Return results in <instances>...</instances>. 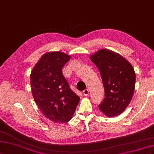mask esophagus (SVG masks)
<instances>
[{
    "label": "esophagus",
    "mask_w": 154,
    "mask_h": 154,
    "mask_svg": "<svg viewBox=\"0 0 154 154\" xmlns=\"http://www.w3.org/2000/svg\"><path fill=\"white\" fill-rule=\"evenodd\" d=\"M82 94H83V95H84L85 96H86V95H88L89 94V90H88V89H86V90H85L84 91H82Z\"/></svg>",
    "instance_id": "esophagus-1"
}]
</instances>
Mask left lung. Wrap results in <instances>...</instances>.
Listing matches in <instances>:
<instances>
[{
    "label": "left lung",
    "instance_id": "left-lung-1",
    "mask_svg": "<svg viewBox=\"0 0 154 154\" xmlns=\"http://www.w3.org/2000/svg\"><path fill=\"white\" fill-rule=\"evenodd\" d=\"M99 69L105 97L99 108L105 116L120 115L128 106L135 89V73L131 64L119 54L102 49L90 55Z\"/></svg>",
    "mask_w": 154,
    "mask_h": 154
}]
</instances>
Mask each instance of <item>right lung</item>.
<instances>
[{
    "mask_svg": "<svg viewBox=\"0 0 154 154\" xmlns=\"http://www.w3.org/2000/svg\"><path fill=\"white\" fill-rule=\"evenodd\" d=\"M70 58L71 56L60 51L48 52L34 66L30 75L35 101L45 116L55 123L71 120L80 100L62 72Z\"/></svg>",
    "mask_w": 154,
    "mask_h": 154,
    "instance_id": "add662e5",
    "label": "right lung"
}]
</instances>
